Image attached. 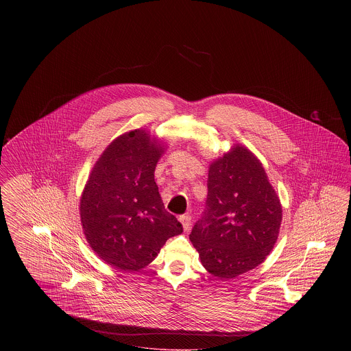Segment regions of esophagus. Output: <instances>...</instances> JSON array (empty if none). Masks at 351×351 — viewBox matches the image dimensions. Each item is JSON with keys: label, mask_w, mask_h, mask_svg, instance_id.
<instances>
[{"label": "esophagus", "mask_w": 351, "mask_h": 351, "mask_svg": "<svg viewBox=\"0 0 351 351\" xmlns=\"http://www.w3.org/2000/svg\"><path fill=\"white\" fill-rule=\"evenodd\" d=\"M179 221L182 222L184 230H188V229H189V226H191V216H189V215H183V216H180V217H179Z\"/></svg>", "instance_id": "obj_1"}]
</instances>
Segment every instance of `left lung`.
I'll list each match as a JSON object with an SVG mask.
<instances>
[{
	"instance_id": "obj_1",
	"label": "left lung",
	"mask_w": 351,
	"mask_h": 351,
	"mask_svg": "<svg viewBox=\"0 0 351 351\" xmlns=\"http://www.w3.org/2000/svg\"><path fill=\"white\" fill-rule=\"evenodd\" d=\"M280 223L282 204L261 160L237 143L209 166L205 209L189 239L208 272L233 279L266 259Z\"/></svg>"
}]
</instances>
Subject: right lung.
<instances>
[{
    "label": "right lung",
    "instance_id": "right-lung-1",
    "mask_svg": "<svg viewBox=\"0 0 351 351\" xmlns=\"http://www.w3.org/2000/svg\"><path fill=\"white\" fill-rule=\"evenodd\" d=\"M163 152L146 130L122 134L101 154L85 184L80 218L86 242L121 271L146 267L168 238L183 233L154 179Z\"/></svg>",
    "mask_w": 351,
    "mask_h": 351
}]
</instances>
